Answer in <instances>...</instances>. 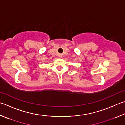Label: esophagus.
I'll list each match as a JSON object with an SVG mask.
<instances>
[{"mask_svg": "<svg viewBox=\"0 0 125 125\" xmlns=\"http://www.w3.org/2000/svg\"><path fill=\"white\" fill-rule=\"evenodd\" d=\"M58 57H59V58H62V56L61 55H59L58 56Z\"/></svg>", "mask_w": 125, "mask_h": 125, "instance_id": "1", "label": "esophagus"}]
</instances>
